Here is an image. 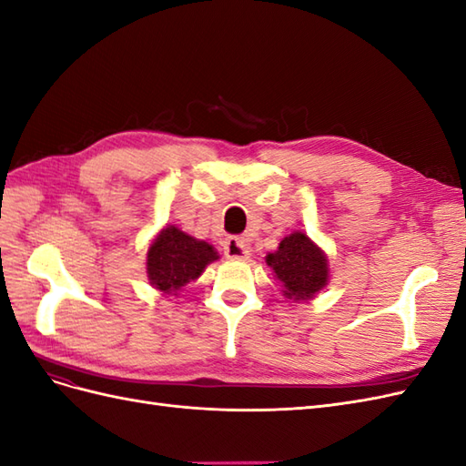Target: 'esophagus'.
I'll use <instances>...</instances> for the list:
<instances>
[{"label": "esophagus", "mask_w": 466, "mask_h": 466, "mask_svg": "<svg viewBox=\"0 0 466 466\" xmlns=\"http://www.w3.org/2000/svg\"><path fill=\"white\" fill-rule=\"evenodd\" d=\"M223 252H225V257L231 258V260H245L250 255L248 245H247L243 237H228V238H225Z\"/></svg>", "instance_id": "obj_1"}]
</instances>
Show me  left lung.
Segmentation results:
<instances>
[{"instance_id":"left-lung-1","label":"left lung","mask_w":466,"mask_h":466,"mask_svg":"<svg viewBox=\"0 0 466 466\" xmlns=\"http://www.w3.org/2000/svg\"><path fill=\"white\" fill-rule=\"evenodd\" d=\"M266 264L284 286L286 298L293 301L313 299L329 281L327 255L303 231L284 237L278 250L266 257Z\"/></svg>"}]
</instances>
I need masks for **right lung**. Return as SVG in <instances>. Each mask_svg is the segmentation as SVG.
<instances>
[{"label": "right lung", "mask_w": 466, "mask_h": 466, "mask_svg": "<svg viewBox=\"0 0 466 466\" xmlns=\"http://www.w3.org/2000/svg\"><path fill=\"white\" fill-rule=\"evenodd\" d=\"M218 258V252L209 243L198 241L175 225H167L147 250L149 284L165 295H177Z\"/></svg>", "instance_id": "right-lung-1"}]
</instances>
